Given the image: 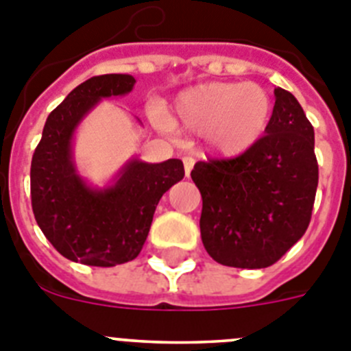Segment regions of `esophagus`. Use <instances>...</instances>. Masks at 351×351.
Listing matches in <instances>:
<instances>
[{"label":"esophagus","mask_w":351,"mask_h":351,"mask_svg":"<svg viewBox=\"0 0 351 351\" xmlns=\"http://www.w3.org/2000/svg\"><path fill=\"white\" fill-rule=\"evenodd\" d=\"M182 163H184V173H186V178H190L191 169H193V165H195V158L184 156V158H182Z\"/></svg>","instance_id":"34e87169"}]
</instances>
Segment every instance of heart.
<instances>
[{"label":"heart","instance_id":"obj_1","mask_svg":"<svg viewBox=\"0 0 351 351\" xmlns=\"http://www.w3.org/2000/svg\"><path fill=\"white\" fill-rule=\"evenodd\" d=\"M274 104L255 82H204L176 96L172 116H156L161 130L204 135L210 154L237 158L255 147L271 126Z\"/></svg>","mask_w":351,"mask_h":351}]
</instances>
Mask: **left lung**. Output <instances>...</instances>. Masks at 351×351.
Here are the masks:
<instances>
[{"label": "left lung", "instance_id": "8db88e82", "mask_svg": "<svg viewBox=\"0 0 351 351\" xmlns=\"http://www.w3.org/2000/svg\"><path fill=\"white\" fill-rule=\"evenodd\" d=\"M265 137L246 154L198 161L191 179L202 195L200 235L221 265L263 269L304 235L318 186L315 130L291 93L274 89Z\"/></svg>", "mask_w": 351, "mask_h": 351}]
</instances>
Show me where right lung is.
<instances>
[{
  "label": "right lung",
  "mask_w": 351,
  "mask_h": 351,
  "mask_svg": "<svg viewBox=\"0 0 351 351\" xmlns=\"http://www.w3.org/2000/svg\"><path fill=\"white\" fill-rule=\"evenodd\" d=\"M128 73L91 77L49 114L31 160V206L40 230L64 258L114 267L137 258L160 198L184 178L181 160L145 163L132 158L112 182L95 188L77 172L73 135L104 98L125 96Z\"/></svg>",
  "instance_id": "obj_1"
}]
</instances>
